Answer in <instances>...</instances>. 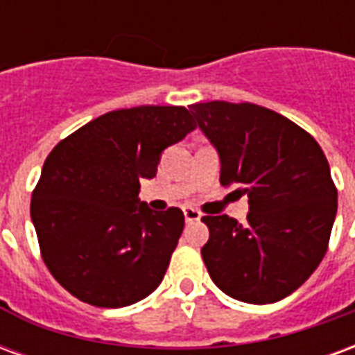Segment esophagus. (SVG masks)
<instances>
[{"label":"esophagus","instance_id":"34e87169","mask_svg":"<svg viewBox=\"0 0 355 355\" xmlns=\"http://www.w3.org/2000/svg\"><path fill=\"white\" fill-rule=\"evenodd\" d=\"M201 213L198 211V209H193V207H184V218H186V223H196V220H200L201 218Z\"/></svg>","mask_w":355,"mask_h":355}]
</instances>
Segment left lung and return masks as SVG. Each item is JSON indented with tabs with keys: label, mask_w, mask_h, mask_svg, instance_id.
Here are the masks:
<instances>
[{
	"label": "left lung",
	"mask_w": 355,
	"mask_h": 355,
	"mask_svg": "<svg viewBox=\"0 0 355 355\" xmlns=\"http://www.w3.org/2000/svg\"><path fill=\"white\" fill-rule=\"evenodd\" d=\"M220 157V184L238 186L249 215L203 216L201 249L211 279L228 297L272 304L289 297L325 257L336 188L320 144L287 117L251 102L190 106Z\"/></svg>",
	"instance_id": "1"
}]
</instances>
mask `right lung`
Instances as JSON below:
<instances>
[{
  "instance_id": "right-lung-1",
  "label": "right lung",
  "mask_w": 355,
  "mask_h": 355,
  "mask_svg": "<svg viewBox=\"0 0 355 355\" xmlns=\"http://www.w3.org/2000/svg\"><path fill=\"white\" fill-rule=\"evenodd\" d=\"M196 121L184 106H137L96 117L43 163L30 215L43 262L68 293L98 308L135 304L157 289L184 228L178 207L139 200L163 150Z\"/></svg>"
}]
</instances>
